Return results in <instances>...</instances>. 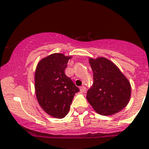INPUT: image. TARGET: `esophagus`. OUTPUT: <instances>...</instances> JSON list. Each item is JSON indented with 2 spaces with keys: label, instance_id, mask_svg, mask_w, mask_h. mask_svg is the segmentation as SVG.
I'll list each match as a JSON object with an SVG mask.
<instances>
[{
  "label": "esophagus",
  "instance_id": "obj_1",
  "mask_svg": "<svg viewBox=\"0 0 149 149\" xmlns=\"http://www.w3.org/2000/svg\"><path fill=\"white\" fill-rule=\"evenodd\" d=\"M79 89H80V92H81V93H84V92H85V90H86V87H84V86L81 87Z\"/></svg>",
  "mask_w": 149,
  "mask_h": 149
}]
</instances>
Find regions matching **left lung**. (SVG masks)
Instances as JSON below:
<instances>
[{
    "instance_id": "8db88e82",
    "label": "left lung",
    "mask_w": 149,
    "mask_h": 149,
    "mask_svg": "<svg viewBox=\"0 0 149 149\" xmlns=\"http://www.w3.org/2000/svg\"><path fill=\"white\" fill-rule=\"evenodd\" d=\"M93 84L87 99L97 113L112 115L125 108L131 98V84L118 67L107 58H90Z\"/></svg>"
}]
</instances>
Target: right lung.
Listing matches in <instances>:
<instances>
[{
  "label": "right lung",
  "instance_id": "1",
  "mask_svg": "<svg viewBox=\"0 0 149 149\" xmlns=\"http://www.w3.org/2000/svg\"><path fill=\"white\" fill-rule=\"evenodd\" d=\"M72 56L53 54L42 59L34 74V88L40 106L48 115L63 118L70 110L75 93L79 89L65 73Z\"/></svg>",
  "mask_w": 149,
  "mask_h": 149
}]
</instances>
